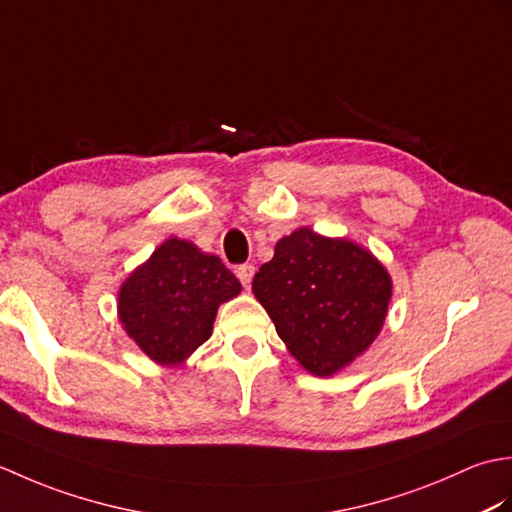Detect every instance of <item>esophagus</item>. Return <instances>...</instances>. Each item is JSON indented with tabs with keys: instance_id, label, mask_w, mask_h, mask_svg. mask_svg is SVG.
I'll return each instance as SVG.
<instances>
[{
	"instance_id": "esophagus-1",
	"label": "esophagus",
	"mask_w": 512,
	"mask_h": 512,
	"mask_svg": "<svg viewBox=\"0 0 512 512\" xmlns=\"http://www.w3.org/2000/svg\"><path fill=\"white\" fill-rule=\"evenodd\" d=\"M237 279L242 281V286L244 288H250V281H253V277H255V266L253 264H242V266H237Z\"/></svg>"
}]
</instances>
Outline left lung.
I'll list each match as a JSON object with an SVG mask.
<instances>
[{"mask_svg": "<svg viewBox=\"0 0 512 512\" xmlns=\"http://www.w3.org/2000/svg\"><path fill=\"white\" fill-rule=\"evenodd\" d=\"M253 292L292 356L308 372L330 376L383 328L391 279L358 244L299 228L279 239Z\"/></svg>", "mask_w": 512, "mask_h": 512, "instance_id": "8db88e82", "label": "left lung"}]
</instances>
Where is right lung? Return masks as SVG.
I'll use <instances>...</instances> for the list:
<instances>
[{
    "mask_svg": "<svg viewBox=\"0 0 512 512\" xmlns=\"http://www.w3.org/2000/svg\"><path fill=\"white\" fill-rule=\"evenodd\" d=\"M239 290L242 284L220 257L167 239L123 284L118 314L149 358L176 365L209 339L217 306Z\"/></svg>",
    "mask_w": 512,
    "mask_h": 512,
    "instance_id": "1",
    "label": "right lung"
}]
</instances>
